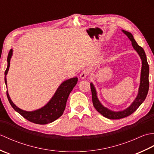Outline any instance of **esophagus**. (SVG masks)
Returning <instances> with one entry per match:
<instances>
[{
	"instance_id": "34e87169",
	"label": "esophagus",
	"mask_w": 154,
	"mask_h": 154,
	"mask_svg": "<svg viewBox=\"0 0 154 154\" xmlns=\"http://www.w3.org/2000/svg\"><path fill=\"white\" fill-rule=\"evenodd\" d=\"M89 70L88 69H84L82 72H81L80 74V77L81 79H85V78L87 77V75H89Z\"/></svg>"
}]
</instances>
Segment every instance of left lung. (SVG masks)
Masks as SVG:
<instances>
[{
  "label": "left lung",
  "mask_w": 154,
  "mask_h": 154,
  "mask_svg": "<svg viewBox=\"0 0 154 154\" xmlns=\"http://www.w3.org/2000/svg\"><path fill=\"white\" fill-rule=\"evenodd\" d=\"M122 31L124 34L127 35V37L128 38L129 40L132 42V45L133 48L138 53L142 60L140 83L138 89V93L136 99L134 100L132 103L128 107L126 108V109L120 111H113L109 109L105 106H104L100 103L99 99H98L97 93L94 85L92 83H90L91 93H92L93 104L94 107L103 116L106 117L109 119H120L132 114L141 105L143 101H144L149 90V65L148 63V61H147L145 51L142 47H140L136 43V42L135 41L134 38L131 33L124 30H122Z\"/></svg>",
  "instance_id": "8db88e82"
}]
</instances>
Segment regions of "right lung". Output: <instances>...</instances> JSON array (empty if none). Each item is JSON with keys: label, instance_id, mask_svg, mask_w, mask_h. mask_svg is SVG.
Returning a JSON list of instances; mask_svg holds the SVG:
<instances>
[{"label": "right lung", "instance_id": "right-lung-1", "mask_svg": "<svg viewBox=\"0 0 154 154\" xmlns=\"http://www.w3.org/2000/svg\"><path fill=\"white\" fill-rule=\"evenodd\" d=\"M12 54L13 50L11 49L8 55L7 68L5 72V81L6 87H7L6 75L9 70L10 62H11ZM77 81V77L71 78V79L64 81L59 86L54 96L45 106L33 111H26L16 106L10 97L8 91H6V95H7L8 101L12 107L24 119L35 124H46L54 122L63 114L65 106H66L68 97L71 91L73 90V87L76 85Z\"/></svg>", "mask_w": 154, "mask_h": 154}]
</instances>
